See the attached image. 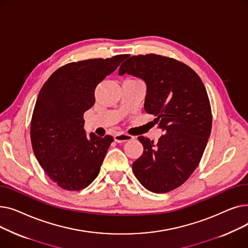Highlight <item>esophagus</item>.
<instances>
[{
    "label": "esophagus",
    "instance_id": "esophagus-1",
    "mask_svg": "<svg viewBox=\"0 0 248 248\" xmlns=\"http://www.w3.org/2000/svg\"><path fill=\"white\" fill-rule=\"evenodd\" d=\"M134 137L131 136V135H127V134H124V133H121V134H116L114 136V140L116 142H124V141H127V140H133Z\"/></svg>",
    "mask_w": 248,
    "mask_h": 248
}]
</instances>
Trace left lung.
Instances as JSON below:
<instances>
[{
  "label": "left lung",
  "mask_w": 248,
  "mask_h": 248,
  "mask_svg": "<svg viewBox=\"0 0 248 248\" xmlns=\"http://www.w3.org/2000/svg\"><path fill=\"white\" fill-rule=\"evenodd\" d=\"M147 84L145 110L166 132L157 144L139 137L144 147L133 163L140 183L154 193L170 192L189 179L201 161L212 127L209 97L199 75L185 63L157 54L126 59L119 74Z\"/></svg>",
  "instance_id": "1"
}]
</instances>
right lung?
Wrapping results in <instances>:
<instances>
[{
    "mask_svg": "<svg viewBox=\"0 0 248 248\" xmlns=\"http://www.w3.org/2000/svg\"><path fill=\"white\" fill-rule=\"evenodd\" d=\"M126 57L121 54L63 65L38 94L30 126L32 148L48 177L64 190L86 188L99 174L113 138L86 136L83 114L95 102L97 84Z\"/></svg>",
    "mask_w": 248,
    "mask_h": 248,
    "instance_id": "add662e5",
    "label": "right lung"
}]
</instances>
